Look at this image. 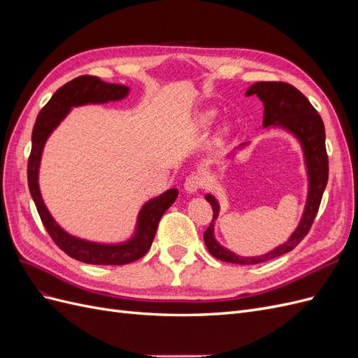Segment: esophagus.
<instances>
[{"mask_svg":"<svg viewBox=\"0 0 358 358\" xmlns=\"http://www.w3.org/2000/svg\"><path fill=\"white\" fill-rule=\"evenodd\" d=\"M203 187H204V178H203V175H200V173H191L189 176H187L185 191H188L189 194L197 192Z\"/></svg>","mask_w":358,"mask_h":358,"instance_id":"esophagus-1","label":"esophagus"}]
</instances>
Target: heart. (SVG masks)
Returning <instances> with one entry per match:
<instances>
[{
    "label": "heart",
    "mask_w": 358,
    "mask_h": 358,
    "mask_svg": "<svg viewBox=\"0 0 358 358\" xmlns=\"http://www.w3.org/2000/svg\"><path fill=\"white\" fill-rule=\"evenodd\" d=\"M212 116H213V112H209L208 115H206V117H204V121H206V122H208V121H209V119H210Z\"/></svg>",
    "instance_id": "heart-1"
}]
</instances>
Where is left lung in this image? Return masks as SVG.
<instances>
[{
    "label": "left lung",
    "instance_id": "obj_1",
    "mask_svg": "<svg viewBox=\"0 0 358 358\" xmlns=\"http://www.w3.org/2000/svg\"><path fill=\"white\" fill-rule=\"evenodd\" d=\"M257 95L264 104L263 125H280L294 134L305 150L306 166L309 173V196L305 213L297 230L289 241L262 257H239L224 249L213 237V221L220 213L218 201L208 194L206 200L212 206L213 218L208 230L204 231V243L209 252L221 262L234 264H258L292 251L309 233L313 220L318 213L324 189L329 180V157L326 150V129L322 119L309 100L294 86L285 82H257L246 91V96Z\"/></svg>",
    "mask_w": 358,
    "mask_h": 358
}]
</instances>
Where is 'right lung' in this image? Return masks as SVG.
I'll return each instance as SVG.
<instances>
[{
    "instance_id": "right-lung-1",
    "label": "right lung",
    "mask_w": 358,
    "mask_h": 358,
    "mask_svg": "<svg viewBox=\"0 0 358 358\" xmlns=\"http://www.w3.org/2000/svg\"><path fill=\"white\" fill-rule=\"evenodd\" d=\"M128 91V86L106 83L96 78V76H79V78L61 86L52 95L48 104L40 110L34 124V129H32V146L28 158V187L32 200L36 203L40 220L52 237V241L67 255L74 259H79L82 263L122 266L142 258L154 242L161 216L175 203L179 194L178 189L173 188L166 191L162 196L148 201L143 206V209L140 210L136 236L131 241L122 245H100L70 236L53 221L45 203H43L38 188V166L43 146H45L53 128H57V125L66 117V115L74 106L116 101L127 96Z\"/></svg>"
}]
</instances>
